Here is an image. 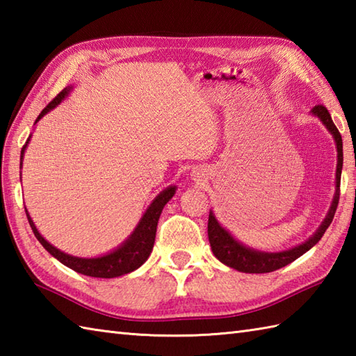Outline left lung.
<instances>
[{"label":"left lung","mask_w":356,"mask_h":356,"mask_svg":"<svg viewBox=\"0 0 356 356\" xmlns=\"http://www.w3.org/2000/svg\"><path fill=\"white\" fill-rule=\"evenodd\" d=\"M314 116L318 118L321 122L326 125L329 133L334 136V140L337 143V151H338V163H337V179H335V195L334 200H332V205L329 208V213L324 218L320 228L316 229L314 236L306 240L305 243L295 246L292 249H287L283 252H261L255 251V249L248 248L241 245L240 241L234 238L231 234L226 231L223 226L217 222L213 213H209L208 218V238L211 249H213L214 255L217 257L226 266L232 269H237L240 272H246V274H266V272L277 270L280 268L286 266V264L292 263L297 260L298 257L307 252L309 249L314 248L324 232L329 228V225L334 220L335 211L339 202V182H341V170H343V139L341 134H339L338 128L335 127L334 120H332L327 108L324 105H315L311 110Z\"/></svg>","instance_id":"1"}]
</instances>
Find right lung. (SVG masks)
<instances>
[{"instance_id": "add662e5", "label": "right lung", "mask_w": 356, "mask_h": 356, "mask_svg": "<svg viewBox=\"0 0 356 356\" xmlns=\"http://www.w3.org/2000/svg\"><path fill=\"white\" fill-rule=\"evenodd\" d=\"M72 87L64 88L61 93H59L55 99H53L47 107H45L40 116H38L36 122L40 120L44 115L55 108L58 104H61L65 96L70 93ZM35 122V124H36ZM30 140V136L26 142V145L22 147L21 149V163H22V157H24V151L27 148V143ZM176 194V186H168L166 190H163L157 197L153 200V203L148 207V209L145 211V214L142 216L140 222L136 226L133 234L128 237L122 245H120L115 251H111L108 254H105L102 257H96V259H81V257H73L65 254L63 251H59L58 248H55L53 245H50L47 240H45L40 231L36 229V226L33 223L32 218H30L27 209V220L32 226V231L35 234V237L40 240V243L47 249V251L55 257L56 260L61 261L63 264H65L67 268H70L73 270L79 272L82 275H88V277H96V278H115V277H120L125 275L128 272H133L134 269L140 268L143 263L147 261V259L149 257L151 251H153L154 246V238H156V229H157V222L159 217L162 214V209L171 200L172 195Z\"/></svg>"}]
</instances>
